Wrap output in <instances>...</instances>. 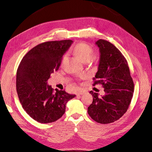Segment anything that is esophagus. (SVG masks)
I'll return each mask as SVG.
<instances>
[{"label":"esophagus","instance_id":"obj_1","mask_svg":"<svg viewBox=\"0 0 152 152\" xmlns=\"http://www.w3.org/2000/svg\"><path fill=\"white\" fill-rule=\"evenodd\" d=\"M86 91H85V90L80 89L78 91V93H77V95H83V94H84V93H86Z\"/></svg>","mask_w":152,"mask_h":152}]
</instances>
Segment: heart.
<instances>
[{"label":"heart","mask_w":152,"mask_h":152,"mask_svg":"<svg viewBox=\"0 0 152 152\" xmlns=\"http://www.w3.org/2000/svg\"><path fill=\"white\" fill-rule=\"evenodd\" d=\"M73 52L77 57L85 63L88 62L94 56V50L91 46L84 42H79L73 47ZM64 56L63 61L64 59Z\"/></svg>","instance_id":"obj_1"}]
</instances>
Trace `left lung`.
<instances>
[{"instance_id": "8db88e82", "label": "left lung", "mask_w": 152, "mask_h": 152, "mask_svg": "<svg viewBox=\"0 0 152 152\" xmlns=\"http://www.w3.org/2000/svg\"><path fill=\"white\" fill-rule=\"evenodd\" d=\"M95 44L101 55L93 86L101 84L105 95L99 97L97 93L90 91L93 102L88 112L94 121L108 124L117 121L127 112L133 98L134 83L121 51L107 40L100 39Z\"/></svg>"}]
</instances>
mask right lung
I'll use <instances>...</instances> for the list:
<instances>
[{"label":"right lung","mask_w":152,"mask_h":152,"mask_svg":"<svg viewBox=\"0 0 152 152\" xmlns=\"http://www.w3.org/2000/svg\"><path fill=\"white\" fill-rule=\"evenodd\" d=\"M72 41L64 40L41 43L23 57L16 74V90L22 107L42 124L57 121L65 112L66 104L76 95L47 85L51 74L57 71L63 54Z\"/></svg>","instance_id":"right-lung-1"}]
</instances>
